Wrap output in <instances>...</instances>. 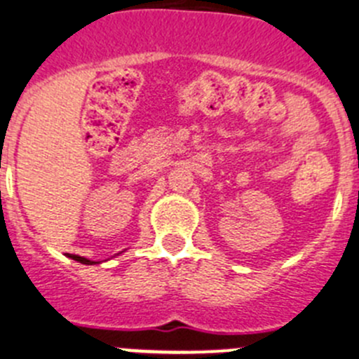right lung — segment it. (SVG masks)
<instances>
[{
  "instance_id": "1",
  "label": "right lung",
  "mask_w": 359,
  "mask_h": 359,
  "mask_svg": "<svg viewBox=\"0 0 359 359\" xmlns=\"http://www.w3.org/2000/svg\"><path fill=\"white\" fill-rule=\"evenodd\" d=\"M72 259L79 260V262H83V264H99V262H92V260H88V259H81V257H78V255H74Z\"/></svg>"
}]
</instances>
